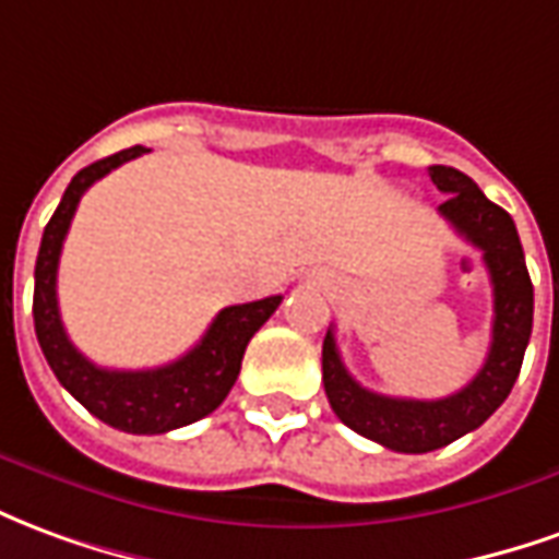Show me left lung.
Wrapping results in <instances>:
<instances>
[{
    "mask_svg": "<svg viewBox=\"0 0 559 559\" xmlns=\"http://www.w3.org/2000/svg\"><path fill=\"white\" fill-rule=\"evenodd\" d=\"M430 180L449 195L439 204V216L466 243L481 249L493 286V336L476 379L442 400L385 397L352 379L336 349L334 331H328L322 343L324 394L336 418L355 433L403 454L442 449L485 425L509 397L533 331V283L512 216L488 201L457 168L430 165Z\"/></svg>",
    "mask_w": 559,
    "mask_h": 559,
    "instance_id": "1",
    "label": "left lung"
}]
</instances>
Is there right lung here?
<instances>
[{
    "mask_svg": "<svg viewBox=\"0 0 559 559\" xmlns=\"http://www.w3.org/2000/svg\"><path fill=\"white\" fill-rule=\"evenodd\" d=\"M141 153H146L144 146H129L108 159L86 165L71 177L57 213L47 223L35 261L33 319L38 346L45 352L50 370L57 373L59 385L71 397L83 403L105 425L126 433H168L204 418L228 397L240 373L249 340L271 319L283 295L225 307L210 322L207 334L198 340V346L186 352L183 358L156 370H108L83 358L66 334L59 316L57 267L62 240L69 235L83 192L105 174L120 168L122 162L138 159Z\"/></svg>",
    "mask_w": 559,
    "mask_h": 559,
    "instance_id": "right-lung-1",
    "label": "right lung"
}]
</instances>
